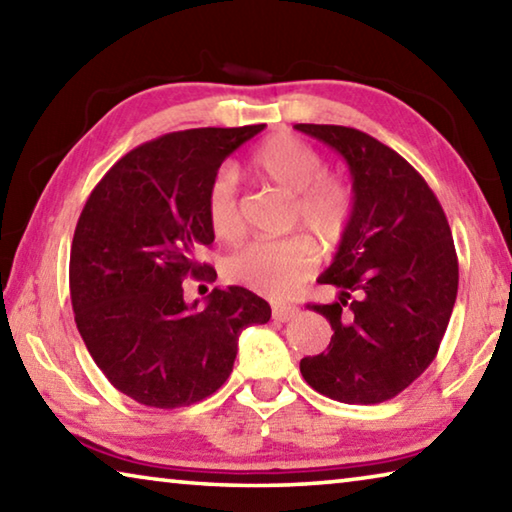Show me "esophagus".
<instances>
[{
    "label": "esophagus",
    "instance_id": "obj_1",
    "mask_svg": "<svg viewBox=\"0 0 512 512\" xmlns=\"http://www.w3.org/2000/svg\"><path fill=\"white\" fill-rule=\"evenodd\" d=\"M298 307L296 305H275L273 307V318L280 320V323H287V320L298 316Z\"/></svg>",
    "mask_w": 512,
    "mask_h": 512
}]
</instances>
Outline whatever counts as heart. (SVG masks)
<instances>
[{
    "mask_svg": "<svg viewBox=\"0 0 512 512\" xmlns=\"http://www.w3.org/2000/svg\"><path fill=\"white\" fill-rule=\"evenodd\" d=\"M250 167L284 192L293 194L291 223L325 250L341 244L352 219V194L341 180L325 176L327 162L314 146L293 135H275L253 153ZM205 212L221 241L244 235L237 185L230 171H219L207 189ZM318 264V250L307 237L248 241L225 257V275L257 293L284 298L296 291Z\"/></svg>",
    "mask_w": 512,
    "mask_h": 512,
    "instance_id": "obj_1",
    "label": "heart"
}]
</instances>
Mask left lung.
Instances as JSON below:
<instances>
[{"mask_svg": "<svg viewBox=\"0 0 512 512\" xmlns=\"http://www.w3.org/2000/svg\"><path fill=\"white\" fill-rule=\"evenodd\" d=\"M332 146L352 176V219L318 277L339 300L309 305L334 334L300 361L307 384L345 404H379L436 359L458 291L447 216L424 178L391 146L348 126L296 124Z\"/></svg>", "mask_w": 512, "mask_h": 512, "instance_id": "left-lung-1", "label": "left lung"}]
</instances>
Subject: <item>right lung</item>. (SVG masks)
<instances>
[{
  "label": "right lung",
  "mask_w": 512,
  "mask_h": 512,
  "mask_svg": "<svg viewBox=\"0 0 512 512\" xmlns=\"http://www.w3.org/2000/svg\"><path fill=\"white\" fill-rule=\"evenodd\" d=\"M264 131L192 128L126 153L92 189L69 255L76 327L112 386L155 409H178L219 391L241 329L271 307L244 287L185 302L183 280H216L196 255L214 241L207 189L221 162Z\"/></svg>",
  "instance_id": "add662e5"
}]
</instances>
